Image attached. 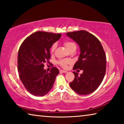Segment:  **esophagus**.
<instances>
[{"instance_id":"34e87169","label":"esophagus","mask_w":124,"mask_h":124,"mask_svg":"<svg viewBox=\"0 0 124 124\" xmlns=\"http://www.w3.org/2000/svg\"><path fill=\"white\" fill-rule=\"evenodd\" d=\"M60 72H61V73H67V71H66V70H60Z\"/></svg>"}]
</instances>
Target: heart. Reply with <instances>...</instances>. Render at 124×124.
<instances>
[{"mask_svg":"<svg viewBox=\"0 0 124 124\" xmlns=\"http://www.w3.org/2000/svg\"><path fill=\"white\" fill-rule=\"evenodd\" d=\"M64 44L65 45V46H66V47L67 48V49L68 50L73 47L76 48V45H75V44L73 43V42H72V41H64ZM56 47V44H54L52 45V47L51 48V51L52 52H53L54 51V50H55ZM69 62H70V61L67 60H61L58 61V64H59L61 66L65 68V67H67V64L69 63Z\"/></svg>","mask_w":124,"mask_h":124,"instance_id":"heart-1","label":"heart"}]
</instances>
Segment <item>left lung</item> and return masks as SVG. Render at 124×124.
I'll use <instances>...</instances> for the list:
<instances>
[{"label":"left lung","instance_id":"left-lung-1","mask_svg":"<svg viewBox=\"0 0 124 124\" xmlns=\"http://www.w3.org/2000/svg\"><path fill=\"white\" fill-rule=\"evenodd\" d=\"M66 34L78 44L80 51L73 70H83L80 75L73 72L75 78L70 84V87L79 95H89L99 87L104 78L106 54L99 40L87 31H75Z\"/></svg>","mask_w":124,"mask_h":124}]
</instances>
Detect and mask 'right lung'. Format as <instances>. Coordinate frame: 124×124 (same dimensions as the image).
I'll return each instance as SVG.
<instances>
[{"mask_svg": "<svg viewBox=\"0 0 124 124\" xmlns=\"http://www.w3.org/2000/svg\"><path fill=\"white\" fill-rule=\"evenodd\" d=\"M61 37V34L38 31L27 37L21 45L17 57L20 78L33 95L43 96L47 94L59 74L56 67H52L49 73L44 67L45 63L49 62L50 49Z\"/></svg>", "mask_w": 124, "mask_h": 124, "instance_id": "1", "label": "right lung"}]
</instances>
